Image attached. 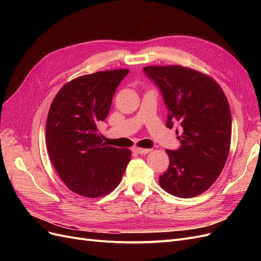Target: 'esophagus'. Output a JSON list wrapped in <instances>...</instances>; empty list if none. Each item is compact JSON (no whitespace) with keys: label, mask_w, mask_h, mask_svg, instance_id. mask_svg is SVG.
I'll return each instance as SVG.
<instances>
[{"label":"esophagus","mask_w":261,"mask_h":261,"mask_svg":"<svg viewBox=\"0 0 261 261\" xmlns=\"http://www.w3.org/2000/svg\"><path fill=\"white\" fill-rule=\"evenodd\" d=\"M133 151L138 153V154H147V153L151 151V149H144V148H139V147H134Z\"/></svg>","instance_id":"34e87169"}]
</instances>
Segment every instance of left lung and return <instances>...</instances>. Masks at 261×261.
I'll return each mask as SVG.
<instances>
[{"mask_svg":"<svg viewBox=\"0 0 261 261\" xmlns=\"http://www.w3.org/2000/svg\"><path fill=\"white\" fill-rule=\"evenodd\" d=\"M144 72L162 93L169 111L168 127H173V122L181 127L179 148L165 150L170 164L159 184L179 198L198 196L219 177L230 151L232 118L227 99L216 81L192 68L146 66Z\"/></svg>","mask_w":261,"mask_h":261,"instance_id":"obj_1","label":"left lung"}]
</instances>
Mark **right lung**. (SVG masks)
Wrapping results in <instances>:
<instances>
[{
  "instance_id": "1",
  "label": "right lung",
  "mask_w": 261,
  "mask_h": 261,
  "mask_svg": "<svg viewBox=\"0 0 261 261\" xmlns=\"http://www.w3.org/2000/svg\"><path fill=\"white\" fill-rule=\"evenodd\" d=\"M129 69L77 77L54 97L46 118L50 160L70 191L89 198L105 196L120 184L130 160L128 149L107 146L98 134L117 86Z\"/></svg>"
}]
</instances>
